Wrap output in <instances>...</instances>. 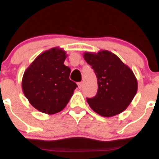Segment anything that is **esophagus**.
<instances>
[{
	"mask_svg": "<svg viewBox=\"0 0 159 159\" xmlns=\"http://www.w3.org/2000/svg\"><path fill=\"white\" fill-rule=\"evenodd\" d=\"M78 88L81 89L82 87H83V82H79V83L78 84Z\"/></svg>",
	"mask_w": 159,
	"mask_h": 159,
	"instance_id": "34e87169",
	"label": "esophagus"
}]
</instances>
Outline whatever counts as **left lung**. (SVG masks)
Wrapping results in <instances>:
<instances>
[{"mask_svg":"<svg viewBox=\"0 0 159 159\" xmlns=\"http://www.w3.org/2000/svg\"><path fill=\"white\" fill-rule=\"evenodd\" d=\"M84 58L92 66L97 78V93L87 98L93 111L105 117L125 111L138 91V81L132 69L116 54L107 50L84 52Z\"/></svg>","mask_w":159,"mask_h":159,"instance_id":"1","label":"left lung"}]
</instances>
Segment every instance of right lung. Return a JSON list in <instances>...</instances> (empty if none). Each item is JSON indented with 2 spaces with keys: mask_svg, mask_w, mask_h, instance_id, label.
<instances>
[{
  "mask_svg": "<svg viewBox=\"0 0 159 159\" xmlns=\"http://www.w3.org/2000/svg\"><path fill=\"white\" fill-rule=\"evenodd\" d=\"M66 52L55 47L40 54L22 78V90L36 110L47 114L66 106L77 84L69 79L71 69L64 65Z\"/></svg>",
  "mask_w": 159,
  "mask_h": 159,
  "instance_id": "obj_1",
  "label": "right lung"
}]
</instances>
